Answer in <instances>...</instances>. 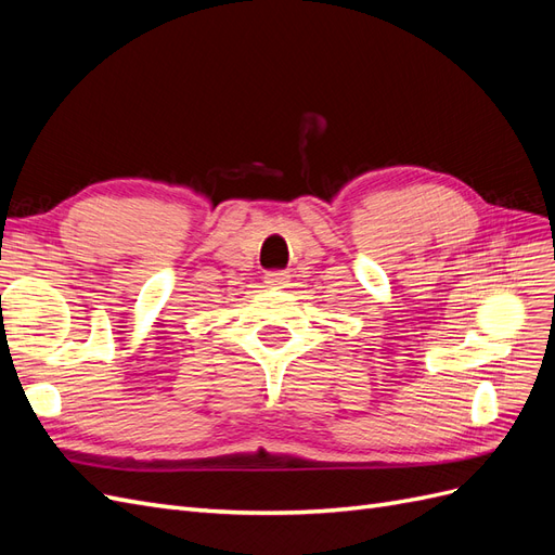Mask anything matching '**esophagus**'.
<instances>
[{"instance_id": "esophagus-1", "label": "esophagus", "mask_w": 555, "mask_h": 555, "mask_svg": "<svg viewBox=\"0 0 555 555\" xmlns=\"http://www.w3.org/2000/svg\"><path fill=\"white\" fill-rule=\"evenodd\" d=\"M289 271H271V273H266V278H263V282L268 284V287H278V289H282V287H287V282H289Z\"/></svg>"}]
</instances>
